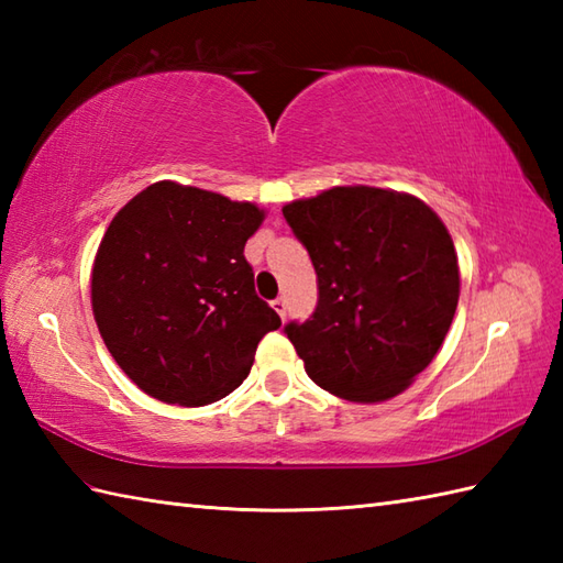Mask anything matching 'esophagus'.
Returning <instances> with one entry per match:
<instances>
[{
    "mask_svg": "<svg viewBox=\"0 0 563 563\" xmlns=\"http://www.w3.org/2000/svg\"><path fill=\"white\" fill-rule=\"evenodd\" d=\"M271 307L275 309V312H278V317H280V319L288 317V305H285L283 297H275V300L271 302Z\"/></svg>",
    "mask_w": 563,
    "mask_h": 563,
    "instance_id": "esophagus-1",
    "label": "esophagus"
}]
</instances>
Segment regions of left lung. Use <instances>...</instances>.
I'll return each instance as SVG.
<instances>
[{
  "instance_id": "8db88e82",
  "label": "left lung",
  "mask_w": 563,
  "mask_h": 563,
  "mask_svg": "<svg viewBox=\"0 0 563 563\" xmlns=\"http://www.w3.org/2000/svg\"><path fill=\"white\" fill-rule=\"evenodd\" d=\"M317 271L319 300L285 333L307 375L341 399L397 397L445 341L460 300L454 244L423 200L336 186L283 208Z\"/></svg>"
}]
</instances>
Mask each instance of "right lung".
<instances>
[{
    "instance_id": "obj_1",
    "label": "right lung",
    "mask_w": 563,
    "mask_h": 563,
    "mask_svg": "<svg viewBox=\"0 0 563 563\" xmlns=\"http://www.w3.org/2000/svg\"><path fill=\"white\" fill-rule=\"evenodd\" d=\"M263 210L194 186H147L115 214L91 271V307L113 361L150 397L206 406L246 379L280 317L244 256Z\"/></svg>"
}]
</instances>
